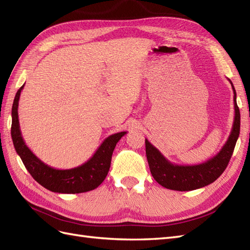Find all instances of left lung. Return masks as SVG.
Wrapping results in <instances>:
<instances>
[{
	"label": "left lung",
	"instance_id": "left-lung-1",
	"mask_svg": "<svg viewBox=\"0 0 250 250\" xmlns=\"http://www.w3.org/2000/svg\"><path fill=\"white\" fill-rule=\"evenodd\" d=\"M233 89L234 120L231 132L225 145L215 156L209 161L194 166H181L169 162L158 149L146 139V154L154 180L163 187L176 191H190L203 188L221 176L232 156L236 140L240 135L241 115L236 104V93L232 82L228 79Z\"/></svg>",
	"mask_w": 250,
	"mask_h": 250
}]
</instances>
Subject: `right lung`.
I'll return each instance as SVG.
<instances>
[{"label": "right lung", "mask_w": 250, "mask_h": 250, "mask_svg": "<svg viewBox=\"0 0 250 250\" xmlns=\"http://www.w3.org/2000/svg\"><path fill=\"white\" fill-rule=\"evenodd\" d=\"M23 87L24 85L19 88L12 104L11 137L15 149L30 175L44 188L58 193H82L97 188L108 173L112 154L116 144L121 137L125 135L126 132H119L106 137L96 150L94 155L78 167L66 170L49 167L30 151L22 137L18 106Z\"/></svg>", "instance_id": "add662e5"}]
</instances>
